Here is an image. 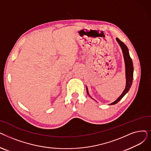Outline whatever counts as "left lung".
Instances as JSON below:
<instances>
[{"mask_svg":"<svg viewBox=\"0 0 151 151\" xmlns=\"http://www.w3.org/2000/svg\"><path fill=\"white\" fill-rule=\"evenodd\" d=\"M116 40L118 42V43L119 44L121 49L122 50L123 55H124V61H125V76H126V86H125V88L124 91H123L120 97H119L116 101L114 102L111 103V104H109L111 105H115L116 104L118 101H119L122 97L125 96V95L129 91L130 87L132 84V81H133V62L130 56L129 50L127 48V46L122 42H121L119 38H116ZM87 89V93L89 94L88 88H86Z\"/></svg>","mask_w":151,"mask_h":151,"instance_id":"1","label":"left lung"}]
</instances>
